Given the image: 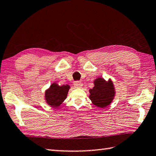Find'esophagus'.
I'll return each instance as SVG.
<instances>
[{"label": "esophagus", "mask_w": 156, "mask_h": 156, "mask_svg": "<svg viewBox=\"0 0 156 156\" xmlns=\"http://www.w3.org/2000/svg\"><path fill=\"white\" fill-rule=\"evenodd\" d=\"M73 85H74V87L76 88H80L83 86V83L81 81H76L73 83Z\"/></svg>", "instance_id": "34e87169"}]
</instances>
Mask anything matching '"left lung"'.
<instances>
[{"instance_id": "1", "label": "left lung", "mask_w": 156, "mask_h": 156, "mask_svg": "<svg viewBox=\"0 0 156 156\" xmlns=\"http://www.w3.org/2000/svg\"><path fill=\"white\" fill-rule=\"evenodd\" d=\"M92 103L100 108H105L111 103L114 96V85L111 81L107 82L102 78L94 81V87L90 90Z\"/></svg>"}]
</instances>
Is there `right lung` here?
Segmentation results:
<instances>
[{
  "label": "right lung",
  "mask_w": 156,
  "mask_h": 156,
  "mask_svg": "<svg viewBox=\"0 0 156 156\" xmlns=\"http://www.w3.org/2000/svg\"><path fill=\"white\" fill-rule=\"evenodd\" d=\"M69 88L68 85L59 86L56 83H53L46 91L45 97L47 103L53 107L59 106L66 99Z\"/></svg>",
  "instance_id": "right-lung-1"
}]
</instances>
